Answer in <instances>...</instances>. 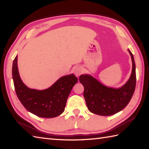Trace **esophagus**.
<instances>
[{
	"label": "esophagus",
	"instance_id": "obj_1",
	"mask_svg": "<svg viewBox=\"0 0 149 149\" xmlns=\"http://www.w3.org/2000/svg\"><path fill=\"white\" fill-rule=\"evenodd\" d=\"M74 72L75 75L79 76V75H80L83 73V69L80 66H75L74 69Z\"/></svg>",
	"mask_w": 149,
	"mask_h": 149
}]
</instances>
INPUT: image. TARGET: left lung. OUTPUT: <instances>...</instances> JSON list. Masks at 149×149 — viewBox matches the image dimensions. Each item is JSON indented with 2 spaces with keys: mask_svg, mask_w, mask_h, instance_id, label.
Masks as SVG:
<instances>
[{
  "mask_svg": "<svg viewBox=\"0 0 149 149\" xmlns=\"http://www.w3.org/2000/svg\"><path fill=\"white\" fill-rule=\"evenodd\" d=\"M130 53L132 70L129 81L119 89L104 86L95 79L88 75H81L80 83L84 86V97L88 109L94 114L109 116L118 113L127 106L133 95L136 83V65L133 55Z\"/></svg>",
  "mask_w": 149,
  "mask_h": 149,
  "instance_id": "1",
  "label": "left lung"
}]
</instances>
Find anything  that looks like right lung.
I'll use <instances>...</instances> for the list:
<instances>
[{
	"label": "right lung",
	"instance_id": "1",
	"mask_svg": "<svg viewBox=\"0 0 149 149\" xmlns=\"http://www.w3.org/2000/svg\"><path fill=\"white\" fill-rule=\"evenodd\" d=\"M17 56L13 63L12 75L17 95L25 108L39 117L54 118L64 111L66 101L73 86L77 83L74 74L65 75L45 90L30 89L19 76Z\"/></svg>",
	"mask_w": 149,
	"mask_h": 149
}]
</instances>
